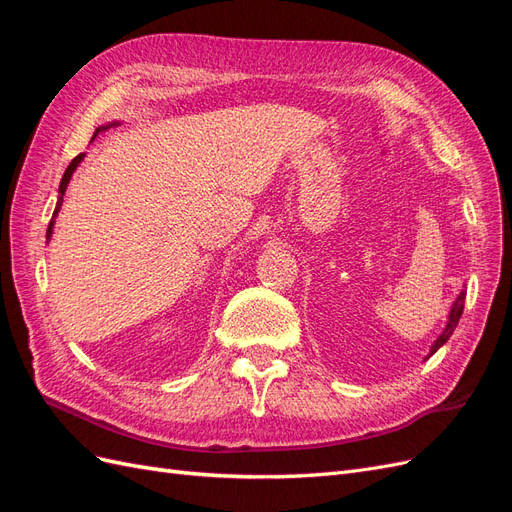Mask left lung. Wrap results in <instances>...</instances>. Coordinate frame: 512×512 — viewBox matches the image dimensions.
Here are the masks:
<instances>
[{
  "label": "left lung",
  "instance_id": "1",
  "mask_svg": "<svg viewBox=\"0 0 512 512\" xmlns=\"http://www.w3.org/2000/svg\"><path fill=\"white\" fill-rule=\"evenodd\" d=\"M463 303H466V288H463V290L457 294V299H455L453 305H451V312H448L446 327L442 329V333L438 335L436 342L431 344V350H429V354L425 356V359H429L431 354H436V352L448 342V337L453 335V331L457 329V324H459V318H461V314H463Z\"/></svg>",
  "mask_w": 512,
  "mask_h": 512
}]
</instances>
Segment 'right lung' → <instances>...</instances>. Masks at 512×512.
<instances>
[{
  "mask_svg": "<svg viewBox=\"0 0 512 512\" xmlns=\"http://www.w3.org/2000/svg\"><path fill=\"white\" fill-rule=\"evenodd\" d=\"M113 126H119V121L108 123V126H100V128L96 130L94 138L98 136V132H102V130H108V128H113ZM94 138H91V141H94ZM83 158H85V153H79V156H76V158L70 162V166L66 168L64 177H61V183H59V198H57V207H55V211H53V218H51V222H49V230H46V243H49V241H51V237H53V226H55V218H57V213H59V209H61V203H64V194H66V190H68V183H70V179H72V173H74V170H76V166H79V164L83 162Z\"/></svg>",
  "mask_w": 512,
  "mask_h": 512,
  "instance_id": "add662e5",
  "label": "right lung"
}]
</instances>
